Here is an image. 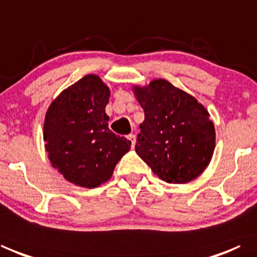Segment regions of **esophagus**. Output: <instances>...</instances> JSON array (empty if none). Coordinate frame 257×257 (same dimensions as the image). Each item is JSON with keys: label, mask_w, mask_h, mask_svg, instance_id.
I'll return each mask as SVG.
<instances>
[{"label": "esophagus", "mask_w": 257, "mask_h": 257, "mask_svg": "<svg viewBox=\"0 0 257 257\" xmlns=\"http://www.w3.org/2000/svg\"><path fill=\"white\" fill-rule=\"evenodd\" d=\"M128 140L132 142V148L135 147V143H136V136L134 135V134H129L128 135Z\"/></svg>", "instance_id": "1"}]
</instances>
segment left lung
I'll list each match as a JSON object with an SVG mask.
<instances>
[{
  "mask_svg": "<svg viewBox=\"0 0 257 257\" xmlns=\"http://www.w3.org/2000/svg\"><path fill=\"white\" fill-rule=\"evenodd\" d=\"M134 91L145 115L137 135V155L163 181L196 179L209 165L216 143L208 110L165 79Z\"/></svg>",
  "mask_w": 257,
  "mask_h": 257,
  "instance_id": "1",
  "label": "left lung"
}]
</instances>
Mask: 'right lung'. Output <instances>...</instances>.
Here are the masks:
<instances>
[{
	"label": "right lung",
	"instance_id": "add662e5",
	"mask_svg": "<svg viewBox=\"0 0 257 257\" xmlns=\"http://www.w3.org/2000/svg\"><path fill=\"white\" fill-rule=\"evenodd\" d=\"M108 100L109 89L102 80L86 75L64 90L46 113V151L69 182L86 188L100 186L130 150L132 142L108 128Z\"/></svg>",
	"mask_w": 257,
	"mask_h": 257
}]
</instances>
